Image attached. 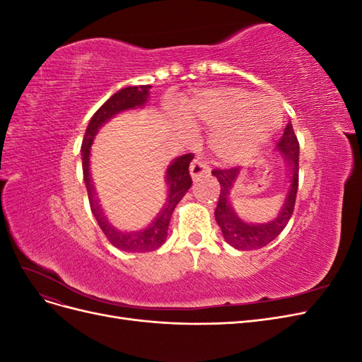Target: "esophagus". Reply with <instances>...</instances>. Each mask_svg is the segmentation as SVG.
<instances>
[{
  "instance_id": "1",
  "label": "esophagus",
  "mask_w": 362,
  "mask_h": 362,
  "mask_svg": "<svg viewBox=\"0 0 362 362\" xmlns=\"http://www.w3.org/2000/svg\"><path fill=\"white\" fill-rule=\"evenodd\" d=\"M208 173H210V166H208L204 160L201 158L193 160V163L190 164V175L193 177V180H198Z\"/></svg>"
}]
</instances>
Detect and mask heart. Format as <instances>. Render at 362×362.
<instances>
[{
	"mask_svg": "<svg viewBox=\"0 0 362 362\" xmlns=\"http://www.w3.org/2000/svg\"><path fill=\"white\" fill-rule=\"evenodd\" d=\"M181 116L190 125L216 128L210 139L211 148L218 158L228 163L254 156L275 134L281 122L275 101L237 87L190 98L182 103Z\"/></svg>",
	"mask_w": 362,
	"mask_h": 362,
	"instance_id": "1",
	"label": "heart"
}]
</instances>
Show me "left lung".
<instances>
[{
    "label": "left lung",
    "mask_w": 362,
    "mask_h": 362,
    "mask_svg": "<svg viewBox=\"0 0 362 362\" xmlns=\"http://www.w3.org/2000/svg\"><path fill=\"white\" fill-rule=\"evenodd\" d=\"M278 149L282 152L287 160L288 170L291 172L290 177V189L287 199L281 208V213L275 221L264 225H250L240 218L229 204V192H231L233 184L238 175V168H216L213 169V175L221 182V194L216 206V222L221 226L223 238L228 245L238 250H255L264 247L270 242H273L287 226L290 217L294 211L296 194L299 187V140L296 136L291 122L287 124L284 134L278 141Z\"/></svg>",
    "instance_id": "8db88e82"
}]
</instances>
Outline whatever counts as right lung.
Returning <instances> with one entry per match:
<instances>
[{"label":"right lung","mask_w":362,"mask_h":362,"mask_svg":"<svg viewBox=\"0 0 362 362\" xmlns=\"http://www.w3.org/2000/svg\"><path fill=\"white\" fill-rule=\"evenodd\" d=\"M151 86H129L125 89L119 90L115 93L110 100H107L96 113L92 116L89 125H87L86 134L83 139V175L84 182L87 187V194H89L90 210L96 218L98 225L103 229V233L108 238L113 246H116L120 250L125 252H149L158 249L168 238V228L170 223V217L175 210V206L182 199V196L190 189L192 185V177L189 172L190 161L193 160V154H185L182 157H178L175 160L168 172H166V181L169 185V194L168 201L164 204V208L158 217L152 222L146 229H141L137 233H120L116 228H113L107 222L105 216L103 214V210L98 199L95 198L93 185L90 180L89 172V156H90V146L95 139V134L98 133L101 125H104L108 119L113 117L116 113L128 110V108H136L144 105L148 100Z\"/></svg>","instance_id":"1"}]
</instances>
